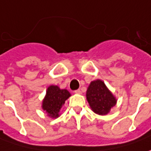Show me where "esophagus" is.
<instances>
[{"mask_svg":"<svg viewBox=\"0 0 151 151\" xmlns=\"http://www.w3.org/2000/svg\"><path fill=\"white\" fill-rule=\"evenodd\" d=\"M75 92L77 93V94H81V89H77V90L75 91Z\"/></svg>","mask_w":151,"mask_h":151,"instance_id":"obj_1","label":"esophagus"}]
</instances>
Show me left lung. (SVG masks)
Segmentation results:
<instances>
[{
    "label": "left lung",
    "mask_w": 151,
    "mask_h": 151,
    "mask_svg": "<svg viewBox=\"0 0 151 151\" xmlns=\"http://www.w3.org/2000/svg\"><path fill=\"white\" fill-rule=\"evenodd\" d=\"M86 98L92 111L99 115L109 113L111 107L115 106L117 100L101 80L91 82L86 91Z\"/></svg>",
    "instance_id": "obj_1"
}]
</instances>
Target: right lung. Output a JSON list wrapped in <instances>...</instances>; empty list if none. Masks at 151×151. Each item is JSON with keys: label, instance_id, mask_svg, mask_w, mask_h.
I'll list each match as a JSON object with an SVG mask.
<instances>
[{"label": "right lung", "instance_id": "right-lung-1", "mask_svg": "<svg viewBox=\"0 0 151 151\" xmlns=\"http://www.w3.org/2000/svg\"><path fill=\"white\" fill-rule=\"evenodd\" d=\"M70 93L65 89L61 90L57 86H50L43 101V109L51 118L59 117V112Z\"/></svg>", "mask_w": 151, "mask_h": 151}]
</instances>
